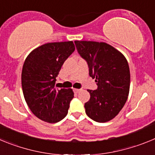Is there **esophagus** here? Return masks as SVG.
<instances>
[{"instance_id": "obj_1", "label": "esophagus", "mask_w": 155, "mask_h": 155, "mask_svg": "<svg viewBox=\"0 0 155 155\" xmlns=\"http://www.w3.org/2000/svg\"><path fill=\"white\" fill-rule=\"evenodd\" d=\"M81 91V89H78V88H75L74 89V91L76 93H78V92H80V91Z\"/></svg>"}]
</instances>
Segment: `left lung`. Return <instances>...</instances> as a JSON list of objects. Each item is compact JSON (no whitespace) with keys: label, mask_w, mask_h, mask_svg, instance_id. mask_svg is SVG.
I'll return each instance as SVG.
<instances>
[{"label":"left lung","mask_w":155,"mask_h":155,"mask_svg":"<svg viewBox=\"0 0 155 155\" xmlns=\"http://www.w3.org/2000/svg\"><path fill=\"white\" fill-rule=\"evenodd\" d=\"M78 52L87 63L89 75L98 88L87 90L90 99L84 104L88 117L105 123L116 117L125 105L130 84L127 59L119 50L105 42L74 41Z\"/></svg>","instance_id":"obj_1"}]
</instances>
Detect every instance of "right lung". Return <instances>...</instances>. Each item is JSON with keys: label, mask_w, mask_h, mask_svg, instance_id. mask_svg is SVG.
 <instances>
[{"label": "right lung", "mask_w": 155, "mask_h": 155, "mask_svg": "<svg viewBox=\"0 0 155 155\" xmlns=\"http://www.w3.org/2000/svg\"><path fill=\"white\" fill-rule=\"evenodd\" d=\"M74 50L72 41L49 42L32 50L25 61L23 94L31 113L42 121L54 124L68 114L74 92L72 89H57L55 83L64 61Z\"/></svg>", "instance_id": "add662e5"}]
</instances>
